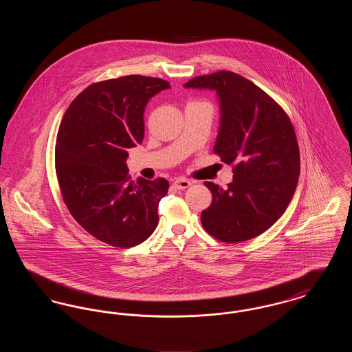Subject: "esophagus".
I'll list each match as a JSON object with an SVG mask.
<instances>
[{
  "label": "esophagus",
  "instance_id": "34e87169",
  "mask_svg": "<svg viewBox=\"0 0 352 352\" xmlns=\"http://www.w3.org/2000/svg\"><path fill=\"white\" fill-rule=\"evenodd\" d=\"M174 187L175 188H178V190H184V188H187L188 186H191L192 182L191 181H188V179H184V178H179V179H177V181H174Z\"/></svg>",
  "mask_w": 352,
  "mask_h": 352
}]
</instances>
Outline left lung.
Wrapping results in <instances>:
<instances>
[{"instance_id":"obj_1","label":"left lung","mask_w":352,"mask_h":352,"mask_svg":"<svg viewBox=\"0 0 352 352\" xmlns=\"http://www.w3.org/2000/svg\"><path fill=\"white\" fill-rule=\"evenodd\" d=\"M184 87L218 92L221 126L214 153L232 166L221 188L204 182L212 201L201 211L203 228L234 244L265 232L287 208L300 175V148L284 108L265 91L232 71L192 78Z\"/></svg>"}]
</instances>
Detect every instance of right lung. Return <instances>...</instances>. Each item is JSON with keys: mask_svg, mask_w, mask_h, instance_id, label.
Listing matches in <instances>:
<instances>
[{"mask_svg": "<svg viewBox=\"0 0 352 352\" xmlns=\"http://www.w3.org/2000/svg\"><path fill=\"white\" fill-rule=\"evenodd\" d=\"M170 84L126 75L88 85L62 118L55 171L69 214L98 240L131 248L158 224V204L168 194L165 178L131 181L128 149L142 142L145 105Z\"/></svg>", "mask_w": 352, "mask_h": 352, "instance_id": "right-lung-1", "label": "right lung"}]
</instances>
